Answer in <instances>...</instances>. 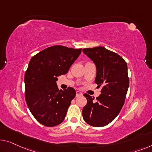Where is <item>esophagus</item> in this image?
Instances as JSON below:
<instances>
[{
	"mask_svg": "<svg viewBox=\"0 0 152 152\" xmlns=\"http://www.w3.org/2000/svg\"><path fill=\"white\" fill-rule=\"evenodd\" d=\"M83 95L82 93H81L80 91H76V97L78 96H81Z\"/></svg>",
	"mask_w": 152,
	"mask_h": 152,
	"instance_id": "34e87169",
	"label": "esophagus"
}]
</instances>
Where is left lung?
Wrapping results in <instances>:
<instances>
[{"instance_id":"obj_1","label":"left lung","mask_w":152,"mask_h":152,"mask_svg":"<svg viewBox=\"0 0 152 152\" xmlns=\"http://www.w3.org/2000/svg\"><path fill=\"white\" fill-rule=\"evenodd\" d=\"M83 52L96 66L95 83L102 86L96 100L89 94H84L87 103L83 109V119L90 126H105L118 115L124 106L129 87L128 65L121 56L104 47L84 48Z\"/></svg>"}]
</instances>
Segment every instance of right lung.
<instances>
[{"instance_id": "1", "label": "right lung", "mask_w": 152, "mask_h": 152, "mask_svg": "<svg viewBox=\"0 0 152 152\" xmlns=\"http://www.w3.org/2000/svg\"><path fill=\"white\" fill-rule=\"evenodd\" d=\"M82 49L54 46L31 58L24 75L25 99L33 117L47 127L62 123L76 92L72 87L59 90L57 77L68 72Z\"/></svg>"}]
</instances>
